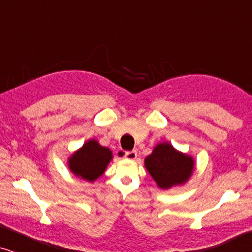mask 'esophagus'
<instances>
[{
	"label": "esophagus",
	"mask_w": 252,
	"mask_h": 252,
	"mask_svg": "<svg viewBox=\"0 0 252 252\" xmlns=\"http://www.w3.org/2000/svg\"><path fill=\"white\" fill-rule=\"evenodd\" d=\"M137 156V151L136 150H132V151H125L123 154V157L126 158V159H135Z\"/></svg>",
	"instance_id": "esophagus-1"
}]
</instances>
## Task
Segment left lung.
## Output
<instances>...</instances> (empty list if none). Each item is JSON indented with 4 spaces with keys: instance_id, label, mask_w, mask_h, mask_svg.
Here are the masks:
<instances>
[{
    "instance_id": "left-lung-1",
    "label": "left lung",
    "mask_w": 252,
    "mask_h": 252,
    "mask_svg": "<svg viewBox=\"0 0 252 252\" xmlns=\"http://www.w3.org/2000/svg\"><path fill=\"white\" fill-rule=\"evenodd\" d=\"M147 170L160 188L185 182L190 177L194 160L191 157L174 150L170 143H160L144 160Z\"/></svg>"
}]
</instances>
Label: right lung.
<instances>
[{
  "instance_id": "1",
  "label": "right lung",
  "mask_w": 252,
  "mask_h": 252,
  "mask_svg": "<svg viewBox=\"0 0 252 252\" xmlns=\"http://www.w3.org/2000/svg\"><path fill=\"white\" fill-rule=\"evenodd\" d=\"M111 158V151L108 148L99 146L97 141L91 140L70 158L68 163L73 173L86 180L94 181L104 173Z\"/></svg>"
}]
</instances>
